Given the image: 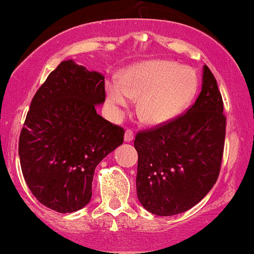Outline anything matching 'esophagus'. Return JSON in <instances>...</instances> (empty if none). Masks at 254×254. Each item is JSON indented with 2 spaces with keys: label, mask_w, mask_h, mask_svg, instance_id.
Segmentation results:
<instances>
[{
  "label": "esophagus",
  "mask_w": 254,
  "mask_h": 254,
  "mask_svg": "<svg viewBox=\"0 0 254 254\" xmlns=\"http://www.w3.org/2000/svg\"><path fill=\"white\" fill-rule=\"evenodd\" d=\"M133 131L132 130H129L127 129V131H125L124 133V140L125 142H131V140H133Z\"/></svg>",
  "instance_id": "esophagus-1"
}]
</instances>
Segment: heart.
<instances>
[{"label": "heart", "mask_w": 254, "mask_h": 254, "mask_svg": "<svg viewBox=\"0 0 254 254\" xmlns=\"http://www.w3.org/2000/svg\"><path fill=\"white\" fill-rule=\"evenodd\" d=\"M121 82L105 84L106 97L116 111L137 102V116L148 125H162L187 108L196 90L193 73L168 60H145L121 72Z\"/></svg>", "instance_id": "obj_1"}]
</instances>
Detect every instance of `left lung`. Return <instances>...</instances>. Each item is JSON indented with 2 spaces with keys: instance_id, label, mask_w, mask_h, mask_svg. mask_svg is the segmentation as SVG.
I'll return each instance as SVG.
<instances>
[{
  "instance_id": "8db88e82",
  "label": "left lung",
  "mask_w": 254,
  "mask_h": 254,
  "mask_svg": "<svg viewBox=\"0 0 254 254\" xmlns=\"http://www.w3.org/2000/svg\"><path fill=\"white\" fill-rule=\"evenodd\" d=\"M218 84L206 65L194 105L151 130L136 135L137 196L160 216L190 209L215 185L224 154L226 117Z\"/></svg>"
}]
</instances>
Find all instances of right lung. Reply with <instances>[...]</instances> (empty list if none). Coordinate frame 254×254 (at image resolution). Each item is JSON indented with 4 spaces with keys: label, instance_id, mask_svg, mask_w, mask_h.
Masks as SVG:
<instances>
[{
    "label": "right lung",
    "instance_id": "1",
    "mask_svg": "<svg viewBox=\"0 0 254 254\" xmlns=\"http://www.w3.org/2000/svg\"><path fill=\"white\" fill-rule=\"evenodd\" d=\"M104 79L65 60L30 103L19 140L21 169L32 194L56 212L86 206L94 169L123 144L124 130L96 111L105 102Z\"/></svg>",
    "mask_w": 254,
    "mask_h": 254
}]
</instances>
